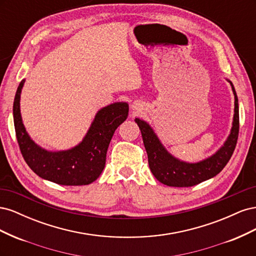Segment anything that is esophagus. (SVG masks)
Masks as SVG:
<instances>
[{
  "label": "esophagus",
  "mask_w": 256,
  "mask_h": 256,
  "mask_svg": "<svg viewBox=\"0 0 256 256\" xmlns=\"http://www.w3.org/2000/svg\"><path fill=\"white\" fill-rule=\"evenodd\" d=\"M131 109L134 112H140L143 110V104L140 102H134L131 104Z\"/></svg>",
  "instance_id": "esophagus-1"
}]
</instances>
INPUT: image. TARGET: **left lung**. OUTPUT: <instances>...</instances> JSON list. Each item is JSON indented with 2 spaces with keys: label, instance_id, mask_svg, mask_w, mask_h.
I'll return each instance as SVG.
<instances>
[{
  "label": "left lung",
  "instance_id": "left-lung-1",
  "mask_svg": "<svg viewBox=\"0 0 256 256\" xmlns=\"http://www.w3.org/2000/svg\"><path fill=\"white\" fill-rule=\"evenodd\" d=\"M226 80L230 84L235 99L232 128L226 142L212 156L203 160L186 162L174 157L161 143L148 122L138 118L134 120L141 130L150 171L161 184L170 186V187H192V186L210 180L219 174L226 166L234 152L239 132L238 98L233 83L228 79Z\"/></svg>",
  "mask_w": 256,
  "mask_h": 256
}]
</instances>
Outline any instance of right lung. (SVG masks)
I'll list each match as a JSON object with an SVG mask.
<instances>
[{
	"instance_id": "right-lung-1",
	"label": "right lung",
	"mask_w": 256,
	"mask_h": 256,
	"mask_svg": "<svg viewBox=\"0 0 256 256\" xmlns=\"http://www.w3.org/2000/svg\"><path fill=\"white\" fill-rule=\"evenodd\" d=\"M23 79L14 100V124L22 156L32 171L42 180L63 186H82L95 182L106 166L108 147L115 130L127 120V102H114L96 113L82 141L66 150L52 152L33 141L23 125L20 98Z\"/></svg>"
}]
</instances>
